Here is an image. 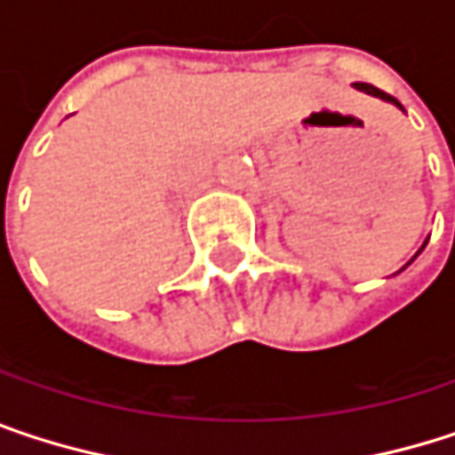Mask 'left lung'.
<instances>
[{"instance_id": "8db88e82", "label": "left lung", "mask_w": 455, "mask_h": 455, "mask_svg": "<svg viewBox=\"0 0 455 455\" xmlns=\"http://www.w3.org/2000/svg\"><path fill=\"white\" fill-rule=\"evenodd\" d=\"M355 89H361V92H366V94H371V97H379V100H385V102H393L395 108H401L403 110V105L395 100V97H390V94H385L382 89H377V86H371V84H353Z\"/></svg>"}]
</instances>
